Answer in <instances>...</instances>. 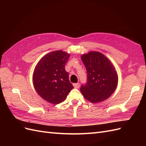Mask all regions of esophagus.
I'll return each mask as SVG.
<instances>
[{"mask_svg": "<svg viewBox=\"0 0 146 146\" xmlns=\"http://www.w3.org/2000/svg\"><path fill=\"white\" fill-rule=\"evenodd\" d=\"M73 86L75 88H78L79 87H80V85H79V83H74Z\"/></svg>", "mask_w": 146, "mask_h": 146, "instance_id": "esophagus-1", "label": "esophagus"}]
</instances>
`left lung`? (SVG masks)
Returning <instances> with one entry per match:
<instances>
[{
	"instance_id": "1",
	"label": "left lung",
	"mask_w": 146,
	"mask_h": 146,
	"mask_svg": "<svg viewBox=\"0 0 146 146\" xmlns=\"http://www.w3.org/2000/svg\"><path fill=\"white\" fill-rule=\"evenodd\" d=\"M87 71V83L80 91L83 97L93 104L107 99L116 90L118 76L111 61L103 54L91 51L82 55Z\"/></svg>"
}]
</instances>
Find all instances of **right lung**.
Wrapping results in <instances>:
<instances>
[{
    "instance_id": "obj_1",
    "label": "right lung",
    "mask_w": 146,
    "mask_h": 146,
    "mask_svg": "<svg viewBox=\"0 0 146 146\" xmlns=\"http://www.w3.org/2000/svg\"><path fill=\"white\" fill-rule=\"evenodd\" d=\"M70 54L56 50L45 55L35 66L33 83L35 90L41 98L52 104H58L67 98L73 86L69 80L65 64Z\"/></svg>"
}]
</instances>
